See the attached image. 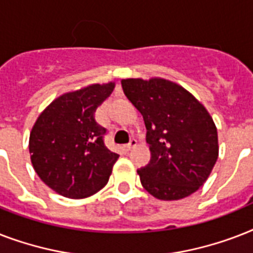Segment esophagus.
<instances>
[{"instance_id": "obj_1", "label": "esophagus", "mask_w": 253, "mask_h": 253, "mask_svg": "<svg viewBox=\"0 0 253 253\" xmlns=\"http://www.w3.org/2000/svg\"><path fill=\"white\" fill-rule=\"evenodd\" d=\"M136 144H138L136 139H131L130 143H128V144H126V150L127 151L132 150V148H135V147H136Z\"/></svg>"}]
</instances>
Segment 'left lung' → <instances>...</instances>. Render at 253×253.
Wrapping results in <instances>:
<instances>
[{
    "label": "left lung",
    "mask_w": 253,
    "mask_h": 253,
    "mask_svg": "<svg viewBox=\"0 0 253 253\" xmlns=\"http://www.w3.org/2000/svg\"><path fill=\"white\" fill-rule=\"evenodd\" d=\"M122 87L147 128L151 162L138 170L143 188L162 201L197 192L219 155L218 131L206 107L185 87L162 77L125 79Z\"/></svg>",
    "instance_id": "1"
}]
</instances>
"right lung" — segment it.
Instances as JSON below:
<instances>
[{
	"label": "right lung",
	"mask_w": 253,
	"mask_h": 253,
	"mask_svg": "<svg viewBox=\"0 0 253 253\" xmlns=\"http://www.w3.org/2000/svg\"><path fill=\"white\" fill-rule=\"evenodd\" d=\"M115 83L89 84L55 98L30 132L35 172L49 189L67 198H86L107 184L119 155L103 143L105 128L95 122L97 107Z\"/></svg>",
	"instance_id": "1"
}]
</instances>
